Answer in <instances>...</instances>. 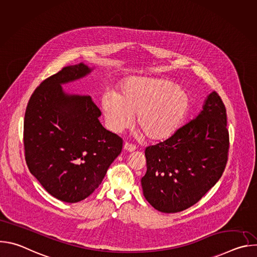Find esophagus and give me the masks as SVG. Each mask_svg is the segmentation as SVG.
<instances>
[{
    "mask_svg": "<svg viewBox=\"0 0 257 257\" xmlns=\"http://www.w3.org/2000/svg\"><path fill=\"white\" fill-rule=\"evenodd\" d=\"M124 150L131 153V152H134L136 150V146L132 143H129V142H125L124 144Z\"/></svg>",
    "mask_w": 257,
    "mask_h": 257,
    "instance_id": "obj_1",
    "label": "esophagus"
}]
</instances>
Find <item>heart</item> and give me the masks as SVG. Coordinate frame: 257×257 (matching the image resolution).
Segmentation results:
<instances>
[{
    "label": "heart",
    "mask_w": 257,
    "mask_h": 257,
    "mask_svg": "<svg viewBox=\"0 0 257 257\" xmlns=\"http://www.w3.org/2000/svg\"><path fill=\"white\" fill-rule=\"evenodd\" d=\"M190 109L186 91L169 79L134 77L128 79L116 94L101 98V111L107 128L120 133L137 126L143 136L154 142L171 138L182 126Z\"/></svg>",
    "instance_id": "1"
}]
</instances>
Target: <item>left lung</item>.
<instances>
[{
  "label": "left lung",
  "mask_w": 257,
  "mask_h": 257,
  "mask_svg": "<svg viewBox=\"0 0 257 257\" xmlns=\"http://www.w3.org/2000/svg\"><path fill=\"white\" fill-rule=\"evenodd\" d=\"M226 106L208 95L196 119L168 140L145 149L143 195L162 212H178L197 203L222 177L229 155Z\"/></svg>",
  "instance_id": "8db88e82"
}]
</instances>
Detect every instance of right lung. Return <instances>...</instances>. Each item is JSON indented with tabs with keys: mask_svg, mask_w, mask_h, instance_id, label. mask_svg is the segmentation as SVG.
I'll return each mask as SVG.
<instances>
[{
	"mask_svg": "<svg viewBox=\"0 0 257 257\" xmlns=\"http://www.w3.org/2000/svg\"><path fill=\"white\" fill-rule=\"evenodd\" d=\"M82 63L62 68L31 94L24 117V153L30 173L54 197L74 203L88 197L121 154L123 140L98 121L90 96L67 95L61 84L85 76Z\"/></svg>",
	"mask_w": 257,
	"mask_h": 257,
	"instance_id": "right-lung-1",
	"label": "right lung"
}]
</instances>
